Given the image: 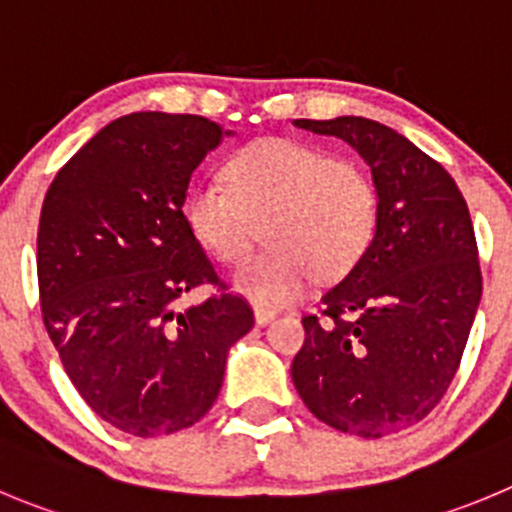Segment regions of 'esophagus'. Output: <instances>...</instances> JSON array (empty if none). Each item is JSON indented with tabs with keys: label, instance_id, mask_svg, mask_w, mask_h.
Segmentation results:
<instances>
[{
	"label": "esophagus",
	"instance_id": "esophagus-1",
	"mask_svg": "<svg viewBox=\"0 0 512 512\" xmlns=\"http://www.w3.org/2000/svg\"><path fill=\"white\" fill-rule=\"evenodd\" d=\"M253 319H256L259 326H266L276 319V311L266 309V306H256V309H253Z\"/></svg>",
	"mask_w": 512,
	"mask_h": 512
}]
</instances>
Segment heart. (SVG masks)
<instances>
[{
  "label": "heart",
  "mask_w": 512,
  "mask_h": 512,
  "mask_svg": "<svg viewBox=\"0 0 512 512\" xmlns=\"http://www.w3.org/2000/svg\"><path fill=\"white\" fill-rule=\"evenodd\" d=\"M183 213L193 238L228 266L248 259L264 223L271 248L233 286L259 304H286L314 274L337 279L357 264L377 226V193L352 160L264 138L226 160L223 183L193 186Z\"/></svg>",
  "instance_id": "obj_1"
}]
</instances>
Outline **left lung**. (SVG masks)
I'll use <instances>...</instances> for the list:
<instances>
[{
	"mask_svg": "<svg viewBox=\"0 0 512 512\" xmlns=\"http://www.w3.org/2000/svg\"><path fill=\"white\" fill-rule=\"evenodd\" d=\"M334 135L372 168L377 226L347 276L301 319L291 379L329 427L392 435L445 397L483 296L470 211L452 175L397 130L367 118L294 120Z\"/></svg>",
	"mask_w": 512,
	"mask_h": 512,
	"instance_id": "left-lung-1",
	"label": "left lung"
}]
</instances>
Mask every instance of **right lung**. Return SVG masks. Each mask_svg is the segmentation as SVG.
Segmentation results:
<instances>
[{"label":"right lung","instance_id":"right-lung-1","mask_svg":"<svg viewBox=\"0 0 512 512\" xmlns=\"http://www.w3.org/2000/svg\"><path fill=\"white\" fill-rule=\"evenodd\" d=\"M223 135L201 115H123L62 165L42 203L47 334L92 412L128 435L196 425L221 392L228 349L253 326L183 213L193 170ZM201 283L219 294L178 310Z\"/></svg>","mask_w":512,"mask_h":512}]
</instances>
